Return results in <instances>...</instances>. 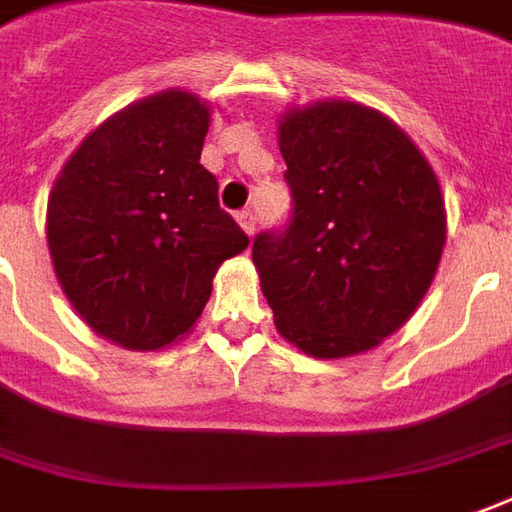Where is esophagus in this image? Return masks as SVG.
I'll return each instance as SVG.
<instances>
[{
	"instance_id": "1",
	"label": "esophagus",
	"mask_w": 512,
	"mask_h": 512,
	"mask_svg": "<svg viewBox=\"0 0 512 512\" xmlns=\"http://www.w3.org/2000/svg\"><path fill=\"white\" fill-rule=\"evenodd\" d=\"M238 224H241L246 235H255L257 215L252 210H241V212H238Z\"/></svg>"
}]
</instances>
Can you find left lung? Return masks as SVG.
Listing matches in <instances>:
<instances>
[{
  "label": "left lung",
  "instance_id": "obj_1",
  "mask_svg": "<svg viewBox=\"0 0 512 512\" xmlns=\"http://www.w3.org/2000/svg\"><path fill=\"white\" fill-rule=\"evenodd\" d=\"M280 154L291 215L252 243L263 297L305 353H364L434 280L446 243L437 176L389 117L347 100L288 111Z\"/></svg>",
  "mask_w": 512,
  "mask_h": 512
}]
</instances>
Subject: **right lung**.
I'll use <instances>...</instances> for the list:
<instances>
[{
	"instance_id": "1",
	"label": "right lung",
	"mask_w": 512,
	"mask_h": 512,
	"mask_svg": "<svg viewBox=\"0 0 512 512\" xmlns=\"http://www.w3.org/2000/svg\"><path fill=\"white\" fill-rule=\"evenodd\" d=\"M210 109L170 89L83 139L47 204L58 283L89 328L159 350L196 325L212 277L249 238L218 204L201 148Z\"/></svg>"
}]
</instances>
